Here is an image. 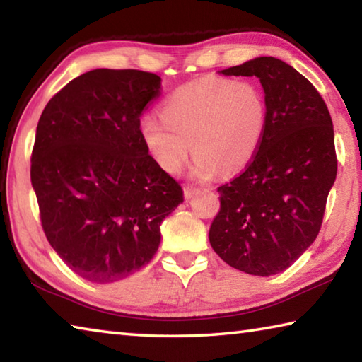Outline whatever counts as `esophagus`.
<instances>
[{
    "mask_svg": "<svg viewBox=\"0 0 362 362\" xmlns=\"http://www.w3.org/2000/svg\"><path fill=\"white\" fill-rule=\"evenodd\" d=\"M201 192L199 188H193V187H185L183 188V196H185V199L188 201V199H192L193 196H196Z\"/></svg>",
    "mask_w": 362,
    "mask_h": 362,
    "instance_id": "34e87169",
    "label": "esophagus"
}]
</instances>
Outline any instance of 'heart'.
Returning a JSON list of instances; mask_svg holds the SVG:
<instances>
[{"label":"heart","instance_id":"b5f03b06","mask_svg":"<svg viewBox=\"0 0 362 362\" xmlns=\"http://www.w3.org/2000/svg\"><path fill=\"white\" fill-rule=\"evenodd\" d=\"M265 94L249 79L204 76L182 84L161 105V118L146 115L139 131L150 156L163 170L179 173L188 156L192 174L211 179L235 174L254 158L265 134Z\"/></svg>","mask_w":362,"mask_h":362}]
</instances>
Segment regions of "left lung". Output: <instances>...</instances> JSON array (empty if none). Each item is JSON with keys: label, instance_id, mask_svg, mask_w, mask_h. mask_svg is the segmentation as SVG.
<instances>
[{"label": "left lung", "instance_id": "8db88e82", "mask_svg": "<svg viewBox=\"0 0 362 362\" xmlns=\"http://www.w3.org/2000/svg\"><path fill=\"white\" fill-rule=\"evenodd\" d=\"M218 73L259 78L268 118L252 161L217 189L209 241L230 267L272 276L320 233L337 175L332 118L315 86L279 59L255 57Z\"/></svg>", "mask_w": 362, "mask_h": 362}]
</instances>
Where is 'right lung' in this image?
I'll use <instances>...</instances> for the list:
<instances>
[{
	"mask_svg": "<svg viewBox=\"0 0 362 362\" xmlns=\"http://www.w3.org/2000/svg\"><path fill=\"white\" fill-rule=\"evenodd\" d=\"M161 78L97 69L60 89L42 110L32 187L52 249L78 276L108 284L139 272L161 243L159 226L183 203L182 187L140 137Z\"/></svg>",
	"mask_w": 362,
	"mask_h": 362,
	"instance_id": "right-lung-1",
	"label": "right lung"
}]
</instances>
